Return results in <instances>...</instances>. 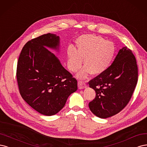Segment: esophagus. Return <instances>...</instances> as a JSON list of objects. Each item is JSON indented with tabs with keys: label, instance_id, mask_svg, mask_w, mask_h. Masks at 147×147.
Returning <instances> with one entry per match:
<instances>
[{
	"label": "esophagus",
	"instance_id": "obj_1",
	"mask_svg": "<svg viewBox=\"0 0 147 147\" xmlns=\"http://www.w3.org/2000/svg\"><path fill=\"white\" fill-rule=\"evenodd\" d=\"M78 87L79 89H82L84 88L87 87V84L84 81H82V80H79L78 82Z\"/></svg>",
	"mask_w": 147,
	"mask_h": 147
}]
</instances>
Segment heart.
<instances>
[{
  "label": "heart",
  "mask_w": 147,
  "mask_h": 147,
  "mask_svg": "<svg viewBox=\"0 0 147 147\" xmlns=\"http://www.w3.org/2000/svg\"><path fill=\"white\" fill-rule=\"evenodd\" d=\"M78 51L71 48L68 51V66L73 72L84 67L78 74L80 79L86 78L90 73L98 75L109 67L114 57L115 47L111 41L94 35H85L77 41Z\"/></svg>",
  "instance_id": "b5f03b06"
}]
</instances>
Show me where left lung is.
Returning a JSON list of instances; mask_svg holds the SVG:
<instances>
[{
	"label": "left lung",
	"instance_id": "obj_1",
	"mask_svg": "<svg viewBox=\"0 0 147 147\" xmlns=\"http://www.w3.org/2000/svg\"><path fill=\"white\" fill-rule=\"evenodd\" d=\"M138 80V68L132 51L124 47L113 63L88 82L96 96L88 104L93 114L106 118L119 113L132 97Z\"/></svg>",
	"mask_w": 147,
	"mask_h": 147
}]
</instances>
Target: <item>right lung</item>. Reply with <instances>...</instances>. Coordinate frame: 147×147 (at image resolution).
I'll list each match as a JSON object with an SVG mask.
<instances>
[{
  "instance_id": "right-lung-1",
  "label": "right lung",
  "mask_w": 147,
  "mask_h": 147,
  "mask_svg": "<svg viewBox=\"0 0 147 147\" xmlns=\"http://www.w3.org/2000/svg\"><path fill=\"white\" fill-rule=\"evenodd\" d=\"M59 36L42 35L28 41L19 57L16 78L19 91L28 105L42 115L56 114L68 96L78 90V81L48 48L58 49Z\"/></svg>"
}]
</instances>
